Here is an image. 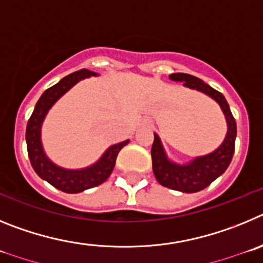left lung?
I'll return each instance as SVG.
<instances>
[{
    "instance_id": "obj_1",
    "label": "left lung",
    "mask_w": 263,
    "mask_h": 263,
    "mask_svg": "<svg viewBox=\"0 0 263 263\" xmlns=\"http://www.w3.org/2000/svg\"><path fill=\"white\" fill-rule=\"evenodd\" d=\"M172 81L183 82L184 87L200 91L210 98H212L223 111L227 120L226 139L219 148L208 155L193 158L187 164H177L167 157L164 145L157 134H155L152 151L153 173L158 183L172 190L181 193H198L211 184L217 177H220L231 164L233 153H235V141L237 135L236 120L229 108L227 99L221 93L215 90L214 87L205 84L200 79H196L186 73H173L169 76Z\"/></svg>"
}]
</instances>
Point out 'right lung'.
Returning <instances> with one entry per match:
<instances>
[{
  "mask_svg": "<svg viewBox=\"0 0 263 263\" xmlns=\"http://www.w3.org/2000/svg\"><path fill=\"white\" fill-rule=\"evenodd\" d=\"M91 76L98 74L91 70L81 69L64 77L58 84L47 89L35 105L34 112L28 119L27 128H26L28 158L35 173L40 178L51 183L53 187L68 194L82 193L87 189L96 187L98 184L103 183L114 169L118 153L129 141L126 140L108 146L97 162L82 169H65L52 162L47 157L43 144H42V126L46 119V115L48 114L52 106L68 90H70L77 82L84 79H89Z\"/></svg>",
  "mask_w": 263,
  "mask_h": 263,
  "instance_id": "obj_1",
  "label": "right lung"
}]
</instances>
